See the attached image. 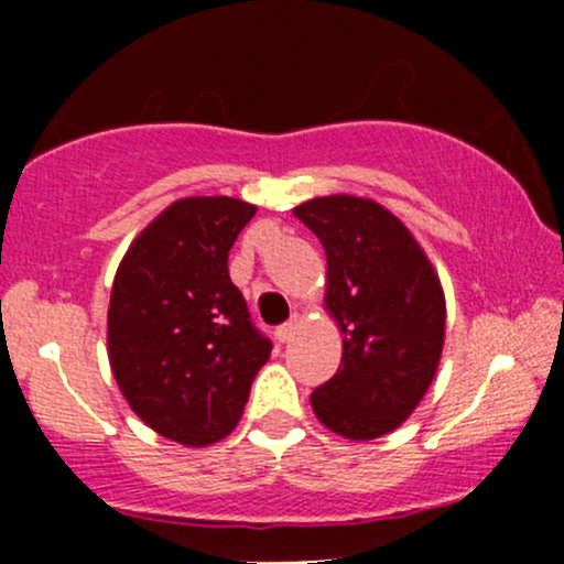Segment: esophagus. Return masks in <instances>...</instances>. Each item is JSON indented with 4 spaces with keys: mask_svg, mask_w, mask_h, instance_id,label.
<instances>
[{
    "mask_svg": "<svg viewBox=\"0 0 564 564\" xmlns=\"http://www.w3.org/2000/svg\"><path fill=\"white\" fill-rule=\"evenodd\" d=\"M300 323H302V318L294 313L286 323H283V326H278V328H275L278 341H291V336L296 334V328H300Z\"/></svg>",
    "mask_w": 564,
    "mask_h": 564,
    "instance_id": "34e87169",
    "label": "esophagus"
}]
</instances>
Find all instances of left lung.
Here are the masks:
<instances>
[{
    "label": "left lung",
    "mask_w": 564,
    "mask_h": 564,
    "mask_svg": "<svg viewBox=\"0 0 564 564\" xmlns=\"http://www.w3.org/2000/svg\"><path fill=\"white\" fill-rule=\"evenodd\" d=\"M294 215L326 249V307L339 323L341 364L310 394L315 416L347 440L398 430L435 379L445 296L422 246L371 198L304 200Z\"/></svg>",
    "instance_id": "1"
}]
</instances>
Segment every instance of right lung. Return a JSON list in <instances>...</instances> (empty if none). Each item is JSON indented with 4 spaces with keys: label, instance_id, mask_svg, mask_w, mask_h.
<instances>
[{
    "label": "right lung",
    "instance_id": "1",
    "mask_svg": "<svg viewBox=\"0 0 564 564\" xmlns=\"http://www.w3.org/2000/svg\"><path fill=\"white\" fill-rule=\"evenodd\" d=\"M254 212L228 196L174 200L116 270V384L142 422L174 443L200 448L230 435L273 349L228 273L230 246Z\"/></svg>",
    "mask_w": 564,
    "mask_h": 564
}]
</instances>
